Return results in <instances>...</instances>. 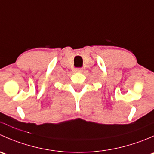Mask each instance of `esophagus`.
<instances>
[{"instance_id": "esophagus-1", "label": "esophagus", "mask_w": 154, "mask_h": 154, "mask_svg": "<svg viewBox=\"0 0 154 154\" xmlns=\"http://www.w3.org/2000/svg\"><path fill=\"white\" fill-rule=\"evenodd\" d=\"M76 72H79V73H81V72H83V68H76Z\"/></svg>"}]
</instances>
